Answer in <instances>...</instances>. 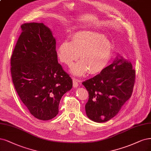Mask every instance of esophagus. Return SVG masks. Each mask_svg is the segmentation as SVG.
I'll return each instance as SVG.
<instances>
[{"label": "esophagus", "mask_w": 151, "mask_h": 151, "mask_svg": "<svg viewBox=\"0 0 151 151\" xmlns=\"http://www.w3.org/2000/svg\"><path fill=\"white\" fill-rule=\"evenodd\" d=\"M80 82H81V81L77 80V79H74V78H73V87L75 88L78 87V86H79V83Z\"/></svg>", "instance_id": "esophagus-1"}]
</instances>
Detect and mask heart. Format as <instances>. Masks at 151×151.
I'll return each instance as SVG.
<instances>
[{
  "label": "heart",
  "instance_id": "obj_1",
  "mask_svg": "<svg viewBox=\"0 0 151 151\" xmlns=\"http://www.w3.org/2000/svg\"><path fill=\"white\" fill-rule=\"evenodd\" d=\"M112 42L102 34L93 30H81L72 35L71 42L64 41L57 49L59 59L71 66L78 59L81 60L71 67L70 73L84 76L99 73L107 66L113 54Z\"/></svg>",
  "mask_w": 151,
  "mask_h": 151
}]
</instances>
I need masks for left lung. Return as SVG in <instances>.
<instances>
[{"label": "left lung", "instance_id": "left-lung-1", "mask_svg": "<svg viewBox=\"0 0 151 151\" xmlns=\"http://www.w3.org/2000/svg\"><path fill=\"white\" fill-rule=\"evenodd\" d=\"M136 70L129 60L117 55L100 74L82 82L89 92L85 109L87 116L96 122H104L116 116L131 97Z\"/></svg>", "mask_w": 151, "mask_h": 151}]
</instances>
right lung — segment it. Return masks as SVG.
<instances>
[{
	"label": "right lung",
	"instance_id": "add662e5",
	"mask_svg": "<svg viewBox=\"0 0 151 151\" xmlns=\"http://www.w3.org/2000/svg\"><path fill=\"white\" fill-rule=\"evenodd\" d=\"M10 59L15 89L33 116L47 121L59 112L72 80L58 63L55 39L43 23H25Z\"/></svg>",
	"mask_w": 151,
	"mask_h": 151
}]
</instances>
